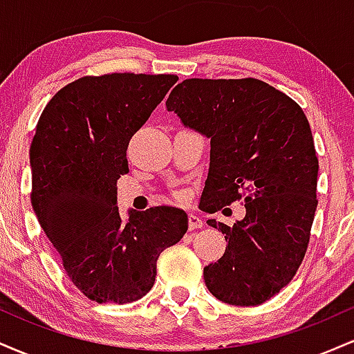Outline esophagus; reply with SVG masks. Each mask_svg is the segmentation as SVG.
Wrapping results in <instances>:
<instances>
[{"mask_svg": "<svg viewBox=\"0 0 354 354\" xmlns=\"http://www.w3.org/2000/svg\"><path fill=\"white\" fill-rule=\"evenodd\" d=\"M188 228L194 230V228H203V221L200 216H196L194 213H191L188 216Z\"/></svg>", "mask_w": 354, "mask_h": 354, "instance_id": "1", "label": "esophagus"}]
</instances>
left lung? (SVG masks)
I'll use <instances>...</instances> for the list:
<instances>
[{
  "label": "left lung",
  "instance_id": "left-lung-1",
  "mask_svg": "<svg viewBox=\"0 0 354 354\" xmlns=\"http://www.w3.org/2000/svg\"><path fill=\"white\" fill-rule=\"evenodd\" d=\"M185 128L211 145L201 209L214 213L245 198L233 226L208 219L228 241L205 283L219 301L256 306L283 290L306 253L318 185V158L303 109L265 81L191 78L166 101Z\"/></svg>",
  "mask_w": 354,
  "mask_h": 354
}]
</instances>
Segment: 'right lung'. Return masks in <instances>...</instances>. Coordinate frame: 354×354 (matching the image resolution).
Here are the masks:
<instances>
[{"mask_svg":"<svg viewBox=\"0 0 354 354\" xmlns=\"http://www.w3.org/2000/svg\"><path fill=\"white\" fill-rule=\"evenodd\" d=\"M178 81L113 73L61 88L43 109L30 148L31 205L75 286L98 303H133L156 278L158 256L188 231L173 206L128 211L116 181L129 140Z\"/></svg>","mask_w":354,"mask_h":354,"instance_id":"right-lung-1","label":"right lung"}]
</instances>
